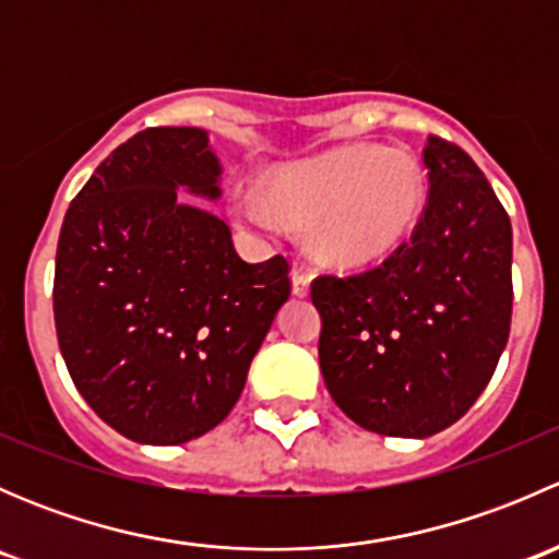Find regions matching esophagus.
I'll return each mask as SVG.
<instances>
[{
    "mask_svg": "<svg viewBox=\"0 0 559 559\" xmlns=\"http://www.w3.org/2000/svg\"><path fill=\"white\" fill-rule=\"evenodd\" d=\"M311 292V275L306 270L295 267L292 270V295L295 297H306Z\"/></svg>",
    "mask_w": 559,
    "mask_h": 559,
    "instance_id": "esophagus-1",
    "label": "esophagus"
}]
</instances>
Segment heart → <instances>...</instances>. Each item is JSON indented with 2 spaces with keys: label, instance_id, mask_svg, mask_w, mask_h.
I'll use <instances>...</instances> for the list:
<instances>
[{
  "label": "heart",
  "instance_id": "b5f03b06",
  "mask_svg": "<svg viewBox=\"0 0 559 559\" xmlns=\"http://www.w3.org/2000/svg\"><path fill=\"white\" fill-rule=\"evenodd\" d=\"M264 200L248 194L243 216L306 224L308 251L337 270L362 267L397 251L425 205V175L405 151L343 145L262 175Z\"/></svg>",
  "mask_w": 559,
  "mask_h": 559
}]
</instances>
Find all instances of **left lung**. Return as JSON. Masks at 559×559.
Listing matches in <instances>:
<instances>
[{"label": "left lung", "mask_w": 559, "mask_h": 559, "mask_svg": "<svg viewBox=\"0 0 559 559\" xmlns=\"http://www.w3.org/2000/svg\"><path fill=\"white\" fill-rule=\"evenodd\" d=\"M430 178L414 238L381 267L316 278L326 392L379 436L430 438L492 379L511 330V222L476 162L427 140Z\"/></svg>", "instance_id": "1"}]
</instances>
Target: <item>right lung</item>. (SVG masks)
<instances>
[{
	"instance_id": "right-lung-1",
	"label": "right lung",
	"mask_w": 559,
	"mask_h": 559,
	"mask_svg": "<svg viewBox=\"0 0 559 559\" xmlns=\"http://www.w3.org/2000/svg\"><path fill=\"white\" fill-rule=\"evenodd\" d=\"M222 173L205 129H145L97 167L61 224V357L129 441L178 447L222 425L289 300L284 257L243 262L227 224L178 194L218 200Z\"/></svg>"
}]
</instances>
